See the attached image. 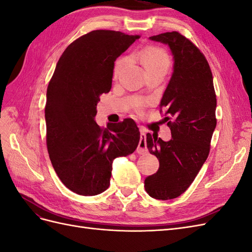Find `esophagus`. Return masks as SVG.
I'll return each mask as SVG.
<instances>
[{"mask_svg":"<svg viewBox=\"0 0 252 252\" xmlns=\"http://www.w3.org/2000/svg\"><path fill=\"white\" fill-rule=\"evenodd\" d=\"M140 142H139V146L138 149H136V152H138L139 155H143V154H146L148 151L147 149V145H146V133H145L144 130H141V135H140Z\"/></svg>","mask_w":252,"mask_h":252,"instance_id":"34e87169","label":"esophagus"}]
</instances>
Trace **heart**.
Here are the masks:
<instances>
[{"mask_svg":"<svg viewBox=\"0 0 252 252\" xmlns=\"http://www.w3.org/2000/svg\"><path fill=\"white\" fill-rule=\"evenodd\" d=\"M132 59L138 62L146 73L147 77L155 74L165 75L170 67V58L163 48L156 46V45H147L142 49L133 53ZM127 63L126 58H120L117 60L113 68V77L117 78L120 72L123 70ZM143 101H135L133 108L135 111H141Z\"/></svg>","mask_w":252,"mask_h":252,"instance_id":"obj_1","label":"heart"}]
</instances>
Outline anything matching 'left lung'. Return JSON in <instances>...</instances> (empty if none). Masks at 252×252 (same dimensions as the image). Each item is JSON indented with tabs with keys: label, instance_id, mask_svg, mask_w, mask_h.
I'll use <instances>...</instances> for the list:
<instances>
[{
	"label": "left lung",
	"instance_id": "obj_1",
	"mask_svg": "<svg viewBox=\"0 0 252 252\" xmlns=\"http://www.w3.org/2000/svg\"><path fill=\"white\" fill-rule=\"evenodd\" d=\"M169 45L174 65L159 107L172 139L164 142L147 133V148L158 162V170L144 182L157 200H171L184 193L201 170L210 151L217 126V95L210 66L203 52L178 32L150 36Z\"/></svg>",
	"mask_w": 252,
	"mask_h": 252
}]
</instances>
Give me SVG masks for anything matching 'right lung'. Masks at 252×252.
<instances>
[{"mask_svg": "<svg viewBox=\"0 0 252 252\" xmlns=\"http://www.w3.org/2000/svg\"><path fill=\"white\" fill-rule=\"evenodd\" d=\"M140 35L94 30L61 56L47 87L46 144L58 177L71 191L96 195L109 187L112 161L132 154L140 142L132 119L102 128L96 105L111 89L114 62Z\"/></svg>", "mask_w": 252, "mask_h": 252, "instance_id": "1", "label": "right lung"}]
</instances>
